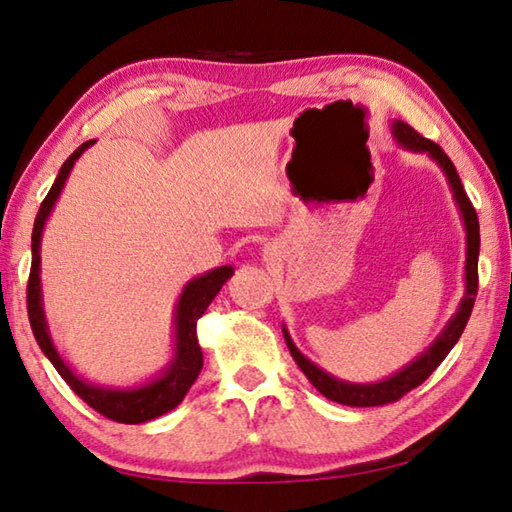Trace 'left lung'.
Instances as JSON below:
<instances>
[{
  "instance_id": "obj_1",
  "label": "left lung",
  "mask_w": 512,
  "mask_h": 512,
  "mask_svg": "<svg viewBox=\"0 0 512 512\" xmlns=\"http://www.w3.org/2000/svg\"><path fill=\"white\" fill-rule=\"evenodd\" d=\"M392 136L397 140L401 149L412 151V153H426L430 160L437 162V167L443 171V176L448 180V187L452 191V198H455V205L459 209V216L464 220V229H466V292L464 298L459 301L457 312L452 314L450 321L443 327L441 334L435 341L428 345L426 352H421L417 359L410 361L406 368H401L399 372H394L388 379L374 381V383H350L343 379H336V376L327 374L323 368H318L316 363H312L307 356L298 350L294 345L292 336H289L287 327L283 325V336L285 343L289 347V354L294 356V361L298 368L303 370V374L310 379L314 388L327 397L330 401L343 403V406H352V408H372V406H383V403H392L399 401L403 394L410 392L421 385L428 376L439 368V363L446 359L448 352L455 347L459 341L461 332L470 318L472 305H475V296H477V287H479V278H477V263H479V218L477 211L472 207V202L468 200L464 185H461L459 173L452 165L450 158L443 153L439 144H435L428 138L419 136L410 124L394 120L390 124Z\"/></svg>"
}]
</instances>
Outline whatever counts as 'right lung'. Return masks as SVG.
<instances>
[{
  "label": "right lung",
  "mask_w": 512,
  "mask_h": 512,
  "mask_svg": "<svg viewBox=\"0 0 512 512\" xmlns=\"http://www.w3.org/2000/svg\"><path fill=\"white\" fill-rule=\"evenodd\" d=\"M95 140H89L77 147L66 162L62 165L60 173L53 182L51 191L40 205V211L35 216L33 225V263H31V276H28V321H31V330L35 334L37 345L42 347L46 359L53 363V368L60 372L62 379L71 385V390L80 397L84 403H89L93 410L104 414L106 419H113L118 423H144L151 419H158L162 414L173 410L178 403L185 399L191 385L198 379L202 370V350L198 343L196 325L198 318L205 314L209 303L214 301L216 294L220 292L234 267L223 265L211 269V272L191 278V281L182 287V294L176 303V312H173V356L167 363V368H162L160 374L153 376L147 383L133 385V388H111V385H98L82 379L80 374H75L69 363L64 361V356L57 350L53 343L51 330H48L46 314H44V298H42V234L46 227V220L51 216L57 198H60L62 189L66 185V178L77 162V158L91 147Z\"/></svg>",
  "instance_id": "obj_1"
}]
</instances>
